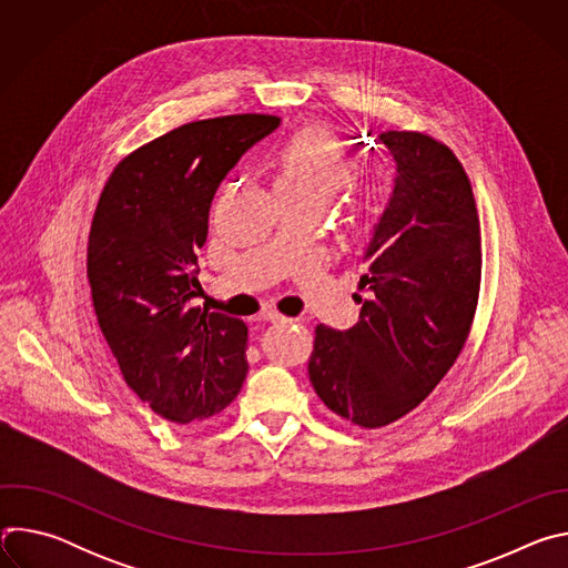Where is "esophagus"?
<instances>
[{
    "label": "esophagus",
    "instance_id": "1",
    "mask_svg": "<svg viewBox=\"0 0 568 568\" xmlns=\"http://www.w3.org/2000/svg\"><path fill=\"white\" fill-rule=\"evenodd\" d=\"M263 318H265V321H270V323H278V326H287V323H292V321H294V318H287V316H283V314L274 312V310L265 312V314H263Z\"/></svg>",
    "mask_w": 568,
    "mask_h": 568
}]
</instances>
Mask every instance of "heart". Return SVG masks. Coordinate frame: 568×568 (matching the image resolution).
Listing matches in <instances>:
<instances>
[{
  "mask_svg": "<svg viewBox=\"0 0 568 568\" xmlns=\"http://www.w3.org/2000/svg\"><path fill=\"white\" fill-rule=\"evenodd\" d=\"M272 173L274 186L287 204L310 202L326 209L328 202L353 182L357 161L335 132L321 125H307L274 150ZM390 197V173L384 169L366 171L351 191L353 220H375Z\"/></svg>",
  "mask_w": 568,
  "mask_h": 568,
  "instance_id": "obj_1",
  "label": "heart"
}]
</instances>
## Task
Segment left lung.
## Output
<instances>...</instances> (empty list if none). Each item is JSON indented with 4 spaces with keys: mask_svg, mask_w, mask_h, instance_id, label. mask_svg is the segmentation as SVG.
I'll use <instances>...</instances> for the list:
<instances>
[{
    "mask_svg": "<svg viewBox=\"0 0 568 568\" xmlns=\"http://www.w3.org/2000/svg\"><path fill=\"white\" fill-rule=\"evenodd\" d=\"M397 164L346 333L318 323L310 382L337 416L386 427L414 412L458 359L480 290V224L456 154L423 132H382Z\"/></svg>",
    "mask_w": 568,
    "mask_h": 568,
    "instance_id": "8db88e82",
    "label": "left lung"
}]
</instances>
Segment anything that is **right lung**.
I'll return each instance as SVG.
<instances>
[{"mask_svg":"<svg viewBox=\"0 0 568 568\" xmlns=\"http://www.w3.org/2000/svg\"><path fill=\"white\" fill-rule=\"evenodd\" d=\"M278 123L231 114L180 125L123 156L101 193L88 247L99 328L125 384L171 423L220 414L245 382V323L191 301L213 195Z\"/></svg>","mask_w":568,"mask_h":568,"instance_id":"obj_1","label":"right lung"}]
</instances>
